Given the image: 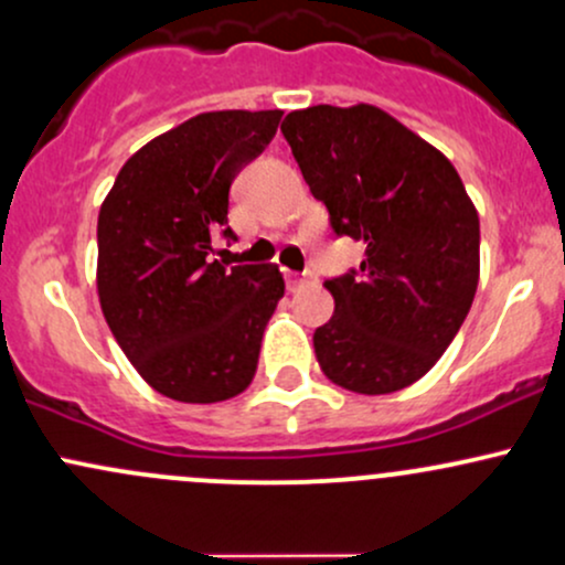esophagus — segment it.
<instances>
[{"label": "esophagus", "mask_w": 565, "mask_h": 565, "mask_svg": "<svg viewBox=\"0 0 565 565\" xmlns=\"http://www.w3.org/2000/svg\"><path fill=\"white\" fill-rule=\"evenodd\" d=\"M308 284H313V273L311 270H302V273H295V270H289L287 273V287L292 289H300V287H308Z\"/></svg>", "instance_id": "esophagus-1"}]
</instances>
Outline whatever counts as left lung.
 <instances>
[{"label": "left lung", "instance_id": "8db88e82", "mask_svg": "<svg viewBox=\"0 0 565 565\" xmlns=\"http://www.w3.org/2000/svg\"><path fill=\"white\" fill-rule=\"evenodd\" d=\"M334 235L364 244L327 278L334 313L313 332L321 370L356 394H392L437 364L472 308L480 220L443 152L370 104L289 111L281 122Z\"/></svg>", "mask_w": 565, "mask_h": 565}]
</instances>
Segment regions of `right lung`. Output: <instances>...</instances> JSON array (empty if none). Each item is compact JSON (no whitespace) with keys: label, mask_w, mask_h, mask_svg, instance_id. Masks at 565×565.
<instances>
[{"label":"right lung","mask_w":565,"mask_h":565,"mask_svg":"<svg viewBox=\"0 0 565 565\" xmlns=\"http://www.w3.org/2000/svg\"><path fill=\"white\" fill-rule=\"evenodd\" d=\"M281 109L203 111L141 147L98 212V300L139 375L192 405L252 383L284 297L276 265L212 259L231 184L276 136Z\"/></svg>","instance_id":"1"}]
</instances>
